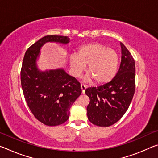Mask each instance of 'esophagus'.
Masks as SVG:
<instances>
[{
	"label": "esophagus",
	"mask_w": 158,
	"mask_h": 158,
	"mask_svg": "<svg viewBox=\"0 0 158 158\" xmlns=\"http://www.w3.org/2000/svg\"><path fill=\"white\" fill-rule=\"evenodd\" d=\"M81 91H82V93L84 94V93H85V89H86V85H84V84H81Z\"/></svg>",
	"instance_id": "34e87169"
}]
</instances>
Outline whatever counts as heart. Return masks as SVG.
<instances>
[{"label":"heart","instance_id":"1","mask_svg":"<svg viewBox=\"0 0 158 158\" xmlns=\"http://www.w3.org/2000/svg\"><path fill=\"white\" fill-rule=\"evenodd\" d=\"M71 73L79 77L88 64L89 74L85 81L93 79L96 84H106L114 78L118 68L119 57L116 51L107 48L100 42H90L82 44L78 48L77 54L69 56Z\"/></svg>","mask_w":158,"mask_h":158}]
</instances>
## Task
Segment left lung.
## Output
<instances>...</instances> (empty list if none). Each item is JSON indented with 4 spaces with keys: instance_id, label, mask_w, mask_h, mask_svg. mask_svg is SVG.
<instances>
[{
    "instance_id": "8db88e82",
    "label": "left lung",
    "mask_w": 158,
    "mask_h": 158,
    "mask_svg": "<svg viewBox=\"0 0 158 158\" xmlns=\"http://www.w3.org/2000/svg\"><path fill=\"white\" fill-rule=\"evenodd\" d=\"M120 44L121 62L116 76L107 84L85 90L90 98L88 118L98 126L109 127L118 121L127 110L135 93V60L125 45Z\"/></svg>"
}]
</instances>
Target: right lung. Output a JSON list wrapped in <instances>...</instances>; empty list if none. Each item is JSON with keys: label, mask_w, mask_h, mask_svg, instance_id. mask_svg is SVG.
I'll use <instances>...</instances> for the list:
<instances>
[{"label": "right lung", "mask_w": 158, "mask_h": 158, "mask_svg": "<svg viewBox=\"0 0 158 158\" xmlns=\"http://www.w3.org/2000/svg\"><path fill=\"white\" fill-rule=\"evenodd\" d=\"M47 42L67 44L68 36L47 35L28 48L23 60L21 82L26 103L34 116L48 126L68 121L69 110L81 95L79 82L63 68L41 70L37 66L42 47Z\"/></svg>", "instance_id": "add662e5"}]
</instances>
